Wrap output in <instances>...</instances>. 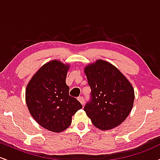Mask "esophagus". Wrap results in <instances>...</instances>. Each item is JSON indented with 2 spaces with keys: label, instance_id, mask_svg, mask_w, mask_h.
I'll return each mask as SVG.
<instances>
[{
  "label": "esophagus",
  "instance_id": "34e87169",
  "mask_svg": "<svg viewBox=\"0 0 160 160\" xmlns=\"http://www.w3.org/2000/svg\"><path fill=\"white\" fill-rule=\"evenodd\" d=\"M78 99L79 102H80V103H81V104H82V105H83V104H84V99H83V98H82V96H80V97H78Z\"/></svg>",
  "mask_w": 160,
  "mask_h": 160
}]
</instances>
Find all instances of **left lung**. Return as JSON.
I'll return each instance as SVG.
<instances>
[{"instance_id": "8db88e82", "label": "left lung", "mask_w": 160, "mask_h": 160, "mask_svg": "<svg viewBox=\"0 0 160 160\" xmlns=\"http://www.w3.org/2000/svg\"><path fill=\"white\" fill-rule=\"evenodd\" d=\"M91 102L84 111L95 127L109 130L120 126L133 107L135 92L129 80L110 62L97 59L84 68Z\"/></svg>"}]
</instances>
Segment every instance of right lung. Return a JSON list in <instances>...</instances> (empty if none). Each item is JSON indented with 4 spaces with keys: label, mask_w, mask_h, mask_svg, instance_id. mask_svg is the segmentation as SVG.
<instances>
[{
    "label": "right lung",
    "mask_w": 160,
    "mask_h": 160,
    "mask_svg": "<svg viewBox=\"0 0 160 160\" xmlns=\"http://www.w3.org/2000/svg\"><path fill=\"white\" fill-rule=\"evenodd\" d=\"M70 65L54 59L33 75L25 89V102L31 115L40 126L62 132L71 126L72 117L82 108L69 95L66 77Z\"/></svg>",
    "instance_id": "right-lung-1"
}]
</instances>
